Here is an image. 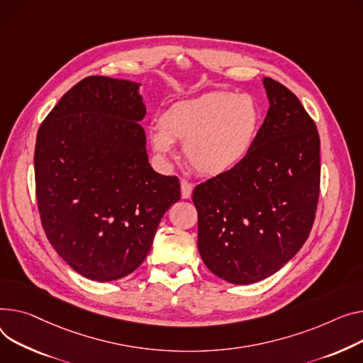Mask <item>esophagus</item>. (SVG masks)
<instances>
[{
    "mask_svg": "<svg viewBox=\"0 0 363 363\" xmlns=\"http://www.w3.org/2000/svg\"><path fill=\"white\" fill-rule=\"evenodd\" d=\"M192 189H194V185H192L191 182H188L185 179L181 181V196H182V199H185V200L189 199L191 194H192Z\"/></svg>",
    "mask_w": 363,
    "mask_h": 363,
    "instance_id": "1",
    "label": "esophagus"
}]
</instances>
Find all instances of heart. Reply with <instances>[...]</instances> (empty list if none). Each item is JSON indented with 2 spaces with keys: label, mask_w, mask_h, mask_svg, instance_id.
Masks as SVG:
<instances>
[{
  "label": "heart",
  "mask_w": 363,
  "mask_h": 363,
  "mask_svg": "<svg viewBox=\"0 0 363 363\" xmlns=\"http://www.w3.org/2000/svg\"><path fill=\"white\" fill-rule=\"evenodd\" d=\"M262 124L258 102L247 93L210 91L174 104L149 133L153 152L171 157L175 141L194 171L207 178L222 177L250 156Z\"/></svg>",
  "instance_id": "obj_1"
}]
</instances>
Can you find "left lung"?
Masks as SVG:
<instances>
[{
    "mask_svg": "<svg viewBox=\"0 0 363 363\" xmlns=\"http://www.w3.org/2000/svg\"><path fill=\"white\" fill-rule=\"evenodd\" d=\"M269 111L250 156L196 186L199 251L233 284L267 279L291 261L312 229L320 194V135L296 96L264 77Z\"/></svg>",
    "mask_w": 363,
    "mask_h": 363,
    "instance_id": "left-lung-1",
    "label": "left lung"
}]
</instances>
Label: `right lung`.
<instances>
[{"label": "right lung", "instance_id": "obj_1", "mask_svg": "<svg viewBox=\"0 0 363 363\" xmlns=\"http://www.w3.org/2000/svg\"><path fill=\"white\" fill-rule=\"evenodd\" d=\"M140 86L86 77L62 96L36 137L46 238L72 270L102 283L138 267L163 214L181 199L178 178L149 163Z\"/></svg>", "mask_w": 363, "mask_h": 363}]
</instances>
